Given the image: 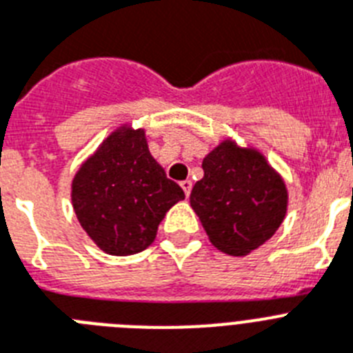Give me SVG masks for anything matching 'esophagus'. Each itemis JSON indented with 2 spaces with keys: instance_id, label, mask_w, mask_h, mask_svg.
Here are the masks:
<instances>
[{
  "instance_id": "obj_1",
  "label": "esophagus",
  "mask_w": 353,
  "mask_h": 353,
  "mask_svg": "<svg viewBox=\"0 0 353 353\" xmlns=\"http://www.w3.org/2000/svg\"><path fill=\"white\" fill-rule=\"evenodd\" d=\"M181 188H183V192H185L186 197H188V195H190V192H192V181H190V179H185V181H181Z\"/></svg>"
}]
</instances>
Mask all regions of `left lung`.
Instances as JSON below:
<instances>
[{
	"label": "left lung",
	"instance_id": "obj_1",
	"mask_svg": "<svg viewBox=\"0 0 353 353\" xmlns=\"http://www.w3.org/2000/svg\"><path fill=\"white\" fill-rule=\"evenodd\" d=\"M203 170V179L192 188L190 206L219 251L244 256L276 233L289 192L259 149L226 138L206 154Z\"/></svg>",
	"mask_w": 353,
	"mask_h": 353
}]
</instances>
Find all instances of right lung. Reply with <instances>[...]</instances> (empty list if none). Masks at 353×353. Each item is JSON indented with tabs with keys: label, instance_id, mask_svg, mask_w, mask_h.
I'll use <instances>...</instances> for the list:
<instances>
[{
	"label": "right lung",
	"instance_id": "obj_1",
	"mask_svg": "<svg viewBox=\"0 0 353 353\" xmlns=\"http://www.w3.org/2000/svg\"><path fill=\"white\" fill-rule=\"evenodd\" d=\"M185 199L147 145L145 129L120 125L77 170L71 203L77 219L100 250L129 256L147 250L159 222Z\"/></svg>",
	"mask_w": 353,
	"mask_h": 353
}]
</instances>
